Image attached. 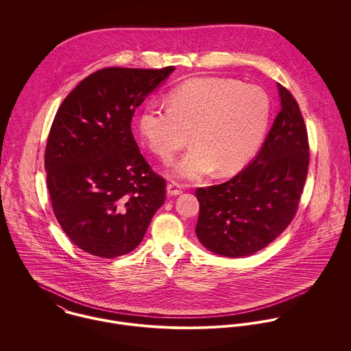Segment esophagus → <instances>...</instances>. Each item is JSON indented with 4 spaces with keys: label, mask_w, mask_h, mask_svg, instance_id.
<instances>
[{
    "label": "esophagus",
    "mask_w": 351,
    "mask_h": 351,
    "mask_svg": "<svg viewBox=\"0 0 351 351\" xmlns=\"http://www.w3.org/2000/svg\"><path fill=\"white\" fill-rule=\"evenodd\" d=\"M182 193V186L177 182H170L167 184V195L169 196H178Z\"/></svg>",
    "instance_id": "1"
}]
</instances>
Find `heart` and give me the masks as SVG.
<instances>
[{
    "label": "heart",
    "instance_id": "heart-1",
    "mask_svg": "<svg viewBox=\"0 0 351 351\" xmlns=\"http://www.w3.org/2000/svg\"><path fill=\"white\" fill-rule=\"evenodd\" d=\"M169 104H147L139 131L165 162L188 145L193 132V149L174 169L185 180L215 169L221 174L242 169L258 150L270 119V101L259 86L219 77L182 82L170 92Z\"/></svg>",
    "mask_w": 351,
    "mask_h": 351
}]
</instances>
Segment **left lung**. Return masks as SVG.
Returning <instances> with one entry per match:
<instances>
[{"label":"left lung","mask_w":351,"mask_h":351,"mask_svg":"<svg viewBox=\"0 0 351 351\" xmlns=\"http://www.w3.org/2000/svg\"><path fill=\"white\" fill-rule=\"evenodd\" d=\"M281 110L255 159L230 181L196 189V235L224 256L271 243L295 219L309 165L306 127L292 93L278 84Z\"/></svg>","instance_id":"1"}]
</instances>
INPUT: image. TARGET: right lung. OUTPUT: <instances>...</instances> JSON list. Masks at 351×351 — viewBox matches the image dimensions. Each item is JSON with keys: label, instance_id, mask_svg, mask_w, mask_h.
<instances>
[{"label": "right lung", "instance_id": "add662e5", "mask_svg": "<svg viewBox=\"0 0 351 351\" xmlns=\"http://www.w3.org/2000/svg\"><path fill=\"white\" fill-rule=\"evenodd\" d=\"M173 70L101 69L60 104L45 169L55 217L78 249L100 258L136 249L166 200V181L141 154L131 121Z\"/></svg>", "mask_w": 351, "mask_h": 351}]
</instances>
